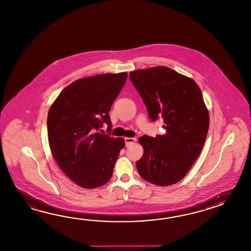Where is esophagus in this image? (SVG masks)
I'll list each match as a JSON object with an SVG mask.
<instances>
[{
  "instance_id": "1",
  "label": "esophagus",
  "mask_w": 251,
  "mask_h": 251,
  "mask_svg": "<svg viewBox=\"0 0 251 251\" xmlns=\"http://www.w3.org/2000/svg\"><path fill=\"white\" fill-rule=\"evenodd\" d=\"M125 143H126V146H129L130 144H133L136 142V140L137 139L136 138H125Z\"/></svg>"
}]
</instances>
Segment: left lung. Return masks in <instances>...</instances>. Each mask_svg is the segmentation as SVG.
Wrapping results in <instances>:
<instances>
[{
  "label": "left lung",
  "mask_w": 251,
  "mask_h": 251,
  "mask_svg": "<svg viewBox=\"0 0 251 251\" xmlns=\"http://www.w3.org/2000/svg\"><path fill=\"white\" fill-rule=\"evenodd\" d=\"M153 122L164 120V135L139 139L142 157L136 162L142 178L167 186L184 178L203 148L210 124L209 112L198 84L167 67L129 73Z\"/></svg>",
  "instance_id": "left-lung-1"
}]
</instances>
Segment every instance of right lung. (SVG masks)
Returning a JSON list of instances; mask_svg holds the SVG:
<instances>
[{"label":"right lung","instance_id":"right-lung-1","mask_svg":"<svg viewBox=\"0 0 251 251\" xmlns=\"http://www.w3.org/2000/svg\"><path fill=\"white\" fill-rule=\"evenodd\" d=\"M128 74H101L73 82L57 96L48 114L52 156L62 171L81 187L93 189L112 177L123 138L97 132L109 125V112Z\"/></svg>","mask_w":251,"mask_h":251}]
</instances>
